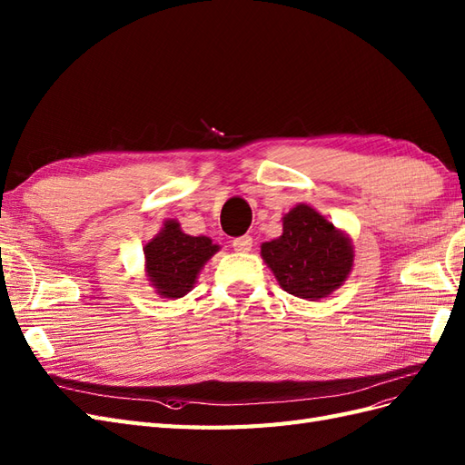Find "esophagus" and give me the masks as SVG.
I'll list each match as a JSON object with an SVG mask.
<instances>
[{"label": "esophagus", "mask_w": 465, "mask_h": 465, "mask_svg": "<svg viewBox=\"0 0 465 465\" xmlns=\"http://www.w3.org/2000/svg\"><path fill=\"white\" fill-rule=\"evenodd\" d=\"M232 248L236 250V252H250L252 250V236H238L232 241Z\"/></svg>", "instance_id": "esophagus-1"}]
</instances>
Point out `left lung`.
<instances>
[{"mask_svg": "<svg viewBox=\"0 0 465 465\" xmlns=\"http://www.w3.org/2000/svg\"><path fill=\"white\" fill-rule=\"evenodd\" d=\"M260 254L283 292L309 301L338 290L354 263L348 234L305 203L287 213L282 236L263 242Z\"/></svg>", "mask_w": 465, "mask_h": 465, "instance_id": "1", "label": "left lung"}]
</instances>
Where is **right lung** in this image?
Segmentation results:
<instances>
[{"label":"right lung","instance_id":"add662e5","mask_svg":"<svg viewBox=\"0 0 465 465\" xmlns=\"http://www.w3.org/2000/svg\"><path fill=\"white\" fill-rule=\"evenodd\" d=\"M219 252L209 236H190L178 221H166L162 231L144 246L146 278L160 297L180 299L193 290L205 262Z\"/></svg>","mask_w":465,"mask_h":465}]
</instances>
